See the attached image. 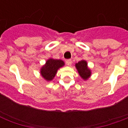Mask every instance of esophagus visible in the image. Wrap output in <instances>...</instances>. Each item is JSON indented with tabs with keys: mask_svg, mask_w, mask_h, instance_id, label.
I'll return each mask as SVG.
<instances>
[{
	"mask_svg": "<svg viewBox=\"0 0 128 128\" xmlns=\"http://www.w3.org/2000/svg\"><path fill=\"white\" fill-rule=\"evenodd\" d=\"M66 64L68 65V66H70L72 64V60L70 59H68V60H66Z\"/></svg>",
	"mask_w": 128,
	"mask_h": 128,
	"instance_id": "obj_1",
	"label": "esophagus"
}]
</instances>
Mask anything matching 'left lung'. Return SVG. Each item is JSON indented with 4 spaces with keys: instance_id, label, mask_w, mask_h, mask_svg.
I'll return each instance as SVG.
<instances>
[{
    "instance_id": "obj_1",
    "label": "left lung",
    "mask_w": 128,
    "mask_h": 128,
    "mask_svg": "<svg viewBox=\"0 0 128 128\" xmlns=\"http://www.w3.org/2000/svg\"><path fill=\"white\" fill-rule=\"evenodd\" d=\"M76 67L78 73L84 80H87L91 75V72L87 66V62L85 60H81L76 64Z\"/></svg>"
}]
</instances>
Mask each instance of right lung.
Returning a JSON list of instances; mask_svg holds the SVG:
<instances>
[{"label": "right lung", "instance_id": "obj_1", "mask_svg": "<svg viewBox=\"0 0 128 128\" xmlns=\"http://www.w3.org/2000/svg\"><path fill=\"white\" fill-rule=\"evenodd\" d=\"M64 65V62L61 60H54L50 58L47 60L46 64L41 68L40 72L44 79L50 81L56 75L58 68Z\"/></svg>", "mask_w": 128, "mask_h": 128}]
</instances>
